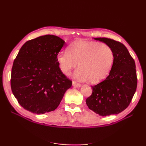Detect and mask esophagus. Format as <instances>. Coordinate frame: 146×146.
<instances>
[{"label":"esophagus","instance_id":"34e87169","mask_svg":"<svg viewBox=\"0 0 146 146\" xmlns=\"http://www.w3.org/2000/svg\"><path fill=\"white\" fill-rule=\"evenodd\" d=\"M72 84H73V86H74V87H76V88H80V87H81L80 84L76 82L75 81H73Z\"/></svg>","mask_w":146,"mask_h":146}]
</instances>
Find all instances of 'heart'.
<instances>
[{"label":"heart","mask_w":146,"mask_h":146,"mask_svg":"<svg viewBox=\"0 0 146 146\" xmlns=\"http://www.w3.org/2000/svg\"><path fill=\"white\" fill-rule=\"evenodd\" d=\"M56 60L66 75H70L78 64L79 68L74 77L81 81L97 83L108 75L113 63V53L110 47L105 44L76 40L69 46L67 52L58 53Z\"/></svg>","instance_id":"b5f03b06"}]
</instances>
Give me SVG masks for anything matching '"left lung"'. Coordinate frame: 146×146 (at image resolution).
<instances>
[{
    "mask_svg": "<svg viewBox=\"0 0 146 146\" xmlns=\"http://www.w3.org/2000/svg\"><path fill=\"white\" fill-rule=\"evenodd\" d=\"M110 47L113 63L104 80L91 86L93 92L86 104L93 111L103 117L118 114L125 110L134 96L137 86L134 59L123 44L108 38H95Z\"/></svg>",
    "mask_w": 146,
    "mask_h": 146,
    "instance_id": "1",
    "label": "left lung"
}]
</instances>
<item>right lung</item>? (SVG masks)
<instances>
[{
	"label": "right lung",
	"mask_w": 146,
	"mask_h": 146,
	"mask_svg": "<svg viewBox=\"0 0 146 146\" xmlns=\"http://www.w3.org/2000/svg\"><path fill=\"white\" fill-rule=\"evenodd\" d=\"M64 44L58 36L46 35L21 47L12 67L11 88L25 110L38 115L52 111L71 87L56 60Z\"/></svg>",
	"instance_id": "add662e5"
}]
</instances>
